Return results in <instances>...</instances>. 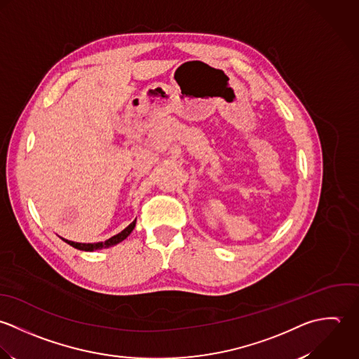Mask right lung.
<instances>
[{"mask_svg":"<svg viewBox=\"0 0 359 359\" xmlns=\"http://www.w3.org/2000/svg\"><path fill=\"white\" fill-rule=\"evenodd\" d=\"M137 219V217H136ZM136 219L126 227L123 229L121 233L112 236L111 238L105 240V241H100V243H76V241H71V240H67L64 237H61L65 243H68L69 245H72L77 250H81V251H95V250H102V248H109V247H114L116 244H119L121 241H123L125 238H128V236L133 231L135 226H136Z\"/></svg>","mask_w":359,"mask_h":359,"instance_id":"obj_1","label":"right lung"}]
</instances>
